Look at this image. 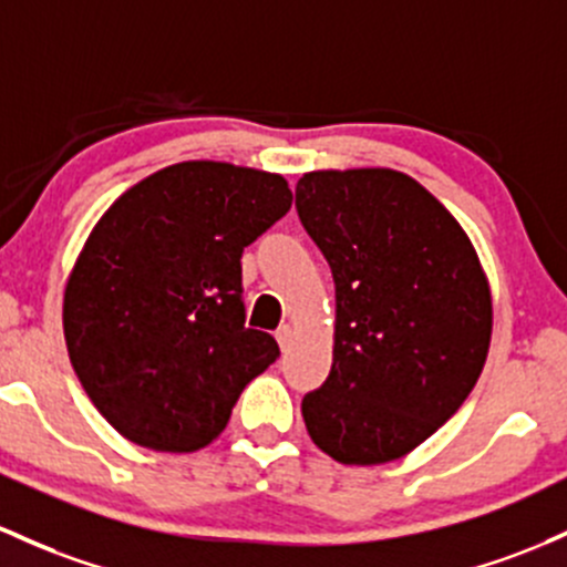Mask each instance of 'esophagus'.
<instances>
[{"label":"esophagus","instance_id":"34e87169","mask_svg":"<svg viewBox=\"0 0 567 567\" xmlns=\"http://www.w3.org/2000/svg\"><path fill=\"white\" fill-rule=\"evenodd\" d=\"M293 336H296V331L290 326H282L277 331V341H279V347H282V352H288L290 350V344H293Z\"/></svg>","mask_w":567,"mask_h":567}]
</instances>
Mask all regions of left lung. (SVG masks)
I'll return each instance as SVG.
<instances>
[{
    "label": "left lung",
    "instance_id": "8db88e82",
    "mask_svg": "<svg viewBox=\"0 0 567 567\" xmlns=\"http://www.w3.org/2000/svg\"><path fill=\"white\" fill-rule=\"evenodd\" d=\"M303 228L336 282L333 363L301 403L336 463L416 450L474 390L493 339V293L468 234L414 177L320 169L296 185Z\"/></svg>",
    "mask_w": 567,
    "mask_h": 567
}]
</instances>
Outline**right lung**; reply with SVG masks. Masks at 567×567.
I'll use <instances>...</instances> for the list:
<instances>
[{
    "label": "right lung",
    "instance_id": "add662e5",
    "mask_svg": "<svg viewBox=\"0 0 567 567\" xmlns=\"http://www.w3.org/2000/svg\"><path fill=\"white\" fill-rule=\"evenodd\" d=\"M293 204L282 174L183 161L140 179L91 228L64 285L72 369L123 439L196 452L277 360L245 328L241 250Z\"/></svg>",
    "mask_w": 567,
    "mask_h": 567
}]
</instances>
